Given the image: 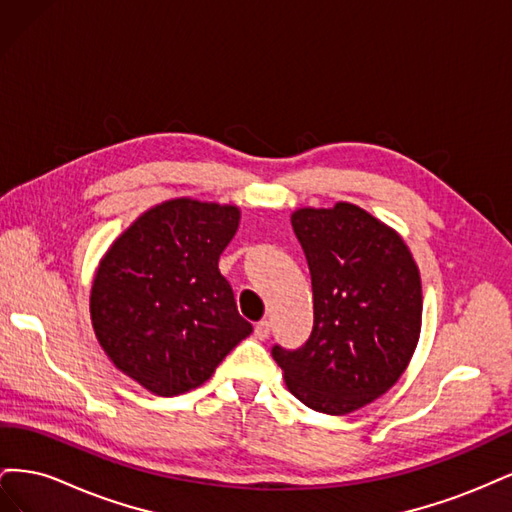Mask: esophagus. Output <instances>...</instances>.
<instances>
[{"mask_svg": "<svg viewBox=\"0 0 512 512\" xmlns=\"http://www.w3.org/2000/svg\"><path fill=\"white\" fill-rule=\"evenodd\" d=\"M269 333H271V324H269V320H260V322H256V327H254V335H256V339H267L269 337Z\"/></svg>", "mask_w": 512, "mask_h": 512, "instance_id": "34e87169", "label": "esophagus"}]
</instances>
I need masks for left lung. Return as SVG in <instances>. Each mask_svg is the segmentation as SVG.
Wrapping results in <instances>:
<instances>
[{
    "mask_svg": "<svg viewBox=\"0 0 512 512\" xmlns=\"http://www.w3.org/2000/svg\"><path fill=\"white\" fill-rule=\"evenodd\" d=\"M292 228L312 273L314 329L299 350L273 348L288 391L307 408L344 416L382 397L421 337V273L399 232L339 200L303 207Z\"/></svg>",
    "mask_w": 512,
    "mask_h": 512,
    "instance_id": "1",
    "label": "left lung"
}]
</instances>
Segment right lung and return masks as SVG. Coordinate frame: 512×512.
<instances>
[{"instance_id": "right-lung-1", "label": "right lung", "mask_w": 512, "mask_h": 512, "mask_svg": "<svg viewBox=\"0 0 512 512\" xmlns=\"http://www.w3.org/2000/svg\"><path fill=\"white\" fill-rule=\"evenodd\" d=\"M241 220L237 205L170 198L111 243L89 294L91 327L111 363L153 395L205 384L252 333L220 254Z\"/></svg>"}]
</instances>
